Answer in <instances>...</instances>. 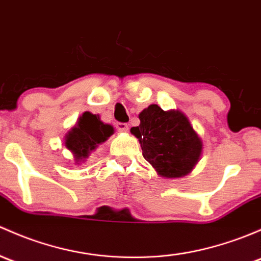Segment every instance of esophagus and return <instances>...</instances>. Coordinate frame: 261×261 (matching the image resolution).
<instances>
[{
    "mask_svg": "<svg viewBox=\"0 0 261 261\" xmlns=\"http://www.w3.org/2000/svg\"><path fill=\"white\" fill-rule=\"evenodd\" d=\"M115 127H116L117 131H127L128 126H127V123H125V122H116L115 123Z\"/></svg>",
    "mask_w": 261,
    "mask_h": 261,
    "instance_id": "1",
    "label": "esophagus"
}]
</instances>
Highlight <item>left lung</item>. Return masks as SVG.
Listing matches in <instances>:
<instances>
[{
    "label": "left lung",
    "mask_w": 261,
    "mask_h": 261,
    "mask_svg": "<svg viewBox=\"0 0 261 261\" xmlns=\"http://www.w3.org/2000/svg\"><path fill=\"white\" fill-rule=\"evenodd\" d=\"M140 125L131 134L141 144L142 156L165 177L189 174L199 161L202 142L188 117L180 111H164L150 105L139 115Z\"/></svg>",
    "instance_id": "obj_1"
}]
</instances>
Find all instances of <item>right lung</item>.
Masks as SVG:
<instances>
[{"instance_id":"obj_1","label":"right lung","mask_w":261,"mask_h":261,"mask_svg":"<svg viewBox=\"0 0 261 261\" xmlns=\"http://www.w3.org/2000/svg\"><path fill=\"white\" fill-rule=\"evenodd\" d=\"M114 134V127L103 123L91 112H84L79 119L76 126L71 128L66 135L65 145L73 152L76 160H82L89 156L90 151L96 149L98 144L106 141L110 135Z\"/></svg>"}]
</instances>
